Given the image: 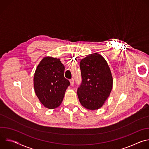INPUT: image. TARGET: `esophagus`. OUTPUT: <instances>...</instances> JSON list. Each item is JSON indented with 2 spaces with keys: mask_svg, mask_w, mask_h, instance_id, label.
I'll use <instances>...</instances> for the list:
<instances>
[{
  "mask_svg": "<svg viewBox=\"0 0 149 149\" xmlns=\"http://www.w3.org/2000/svg\"><path fill=\"white\" fill-rule=\"evenodd\" d=\"M70 84H71V86H73L74 84V79L73 78L70 79Z\"/></svg>",
  "mask_w": 149,
  "mask_h": 149,
  "instance_id": "34e87169",
  "label": "esophagus"
}]
</instances>
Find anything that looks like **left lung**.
<instances>
[{"label": "left lung", "mask_w": 149, "mask_h": 149, "mask_svg": "<svg viewBox=\"0 0 149 149\" xmlns=\"http://www.w3.org/2000/svg\"><path fill=\"white\" fill-rule=\"evenodd\" d=\"M82 82L77 95L81 105L88 110L101 108L113 88V77L108 63L97 53L80 61Z\"/></svg>", "instance_id": "left-lung-1"}]
</instances>
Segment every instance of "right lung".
I'll list each match as a JSON object with an SVG mask.
<instances>
[{
	"instance_id": "right-lung-1",
	"label": "right lung",
	"mask_w": 149,
	"mask_h": 149,
	"mask_svg": "<svg viewBox=\"0 0 149 149\" xmlns=\"http://www.w3.org/2000/svg\"><path fill=\"white\" fill-rule=\"evenodd\" d=\"M65 67L59 59L45 57L38 65L33 78L36 96L45 107L55 109L61 104L70 85L64 77Z\"/></svg>"
}]
</instances>
